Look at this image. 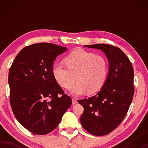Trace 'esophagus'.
I'll return each mask as SVG.
<instances>
[{
  "label": "esophagus",
  "instance_id": "1",
  "mask_svg": "<svg viewBox=\"0 0 148 148\" xmlns=\"http://www.w3.org/2000/svg\"><path fill=\"white\" fill-rule=\"evenodd\" d=\"M72 103L73 104H75L77 103V100L75 98H72Z\"/></svg>",
  "mask_w": 148,
  "mask_h": 148
}]
</instances>
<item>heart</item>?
Segmentation results:
<instances>
[{
    "mask_svg": "<svg viewBox=\"0 0 148 148\" xmlns=\"http://www.w3.org/2000/svg\"><path fill=\"white\" fill-rule=\"evenodd\" d=\"M66 66L62 62H56L52 66V74L56 82L64 89L71 88L73 95L88 92L92 94L102 88L108 75L107 60L100 55H95L83 49L74 50L65 58Z\"/></svg>",
    "mask_w": 148,
    "mask_h": 148,
    "instance_id": "1",
    "label": "heart"
}]
</instances>
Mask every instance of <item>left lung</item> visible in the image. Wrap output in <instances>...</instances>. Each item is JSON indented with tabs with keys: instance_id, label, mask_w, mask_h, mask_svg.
<instances>
[{
	"instance_id": "obj_1",
	"label": "left lung",
	"mask_w": 148,
	"mask_h": 148,
	"mask_svg": "<svg viewBox=\"0 0 148 148\" xmlns=\"http://www.w3.org/2000/svg\"><path fill=\"white\" fill-rule=\"evenodd\" d=\"M101 50L109 62L108 75L100 92L79 100L84 108L82 127L94 135H106L116 128L126 116L134 94V71L130 60L120 48L106 44L85 45Z\"/></svg>"
}]
</instances>
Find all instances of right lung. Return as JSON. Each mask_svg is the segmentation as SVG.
Returning a JSON list of instances; mask_svg holds the SVG:
<instances>
[{"label":"right lung","mask_w":148,"mask_h":148,"mask_svg":"<svg viewBox=\"0 0 148 148\" xmlns=\"http://www.w3.org/2000/svg\"><path fill=\"white\" fill-rule=\"evenodd\" d=\"M66 47L50 43L25 46L10 68V103L17 120L30 132L46 135L58 127L72 104L52 74L56 56Z\"/></svg>","instance_id":"obj_1"}]
</instances>
